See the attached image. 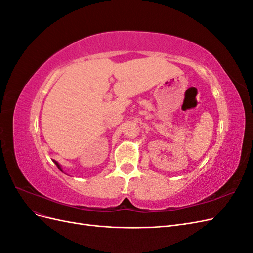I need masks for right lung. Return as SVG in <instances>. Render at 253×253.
Masks as SVG:
<instances>
[{"instance_id":"1","label":"right lung","mask_w":253,"mask_h":253,"mask_svg":"<svg viewBox=\"0 0 253 253\" xmlns=\"http://www.w3.org/2000/svg\"><path fill=\"white\" fill-rule=\"evenodd\" d=\"M52 162H53V163H55V164H56V166H57V167H58V168H59V170H60V171H62V168H61V166H60V165H59V164H58V163H57V162H56V160H52Z\"/></svg>"}]
</instances>
